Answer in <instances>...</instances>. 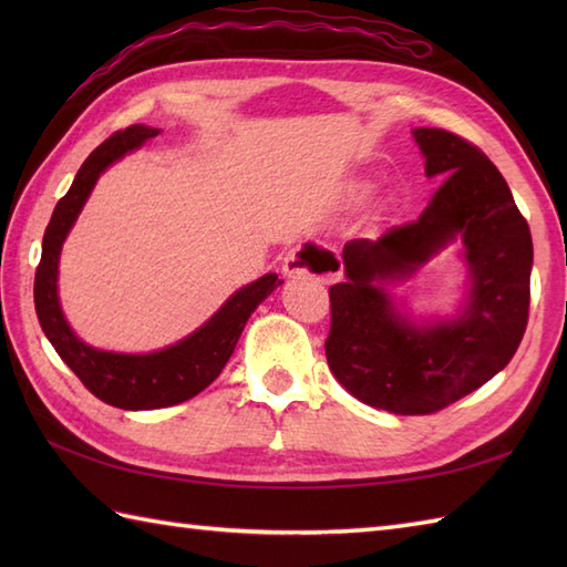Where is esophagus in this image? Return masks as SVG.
I'll use <instances>...</instances> for the list:
<instances>
[{
  "mask_svg": "<svg viewBox=\"0 0 567 567\" xmlns=\"http://www.w3.org/2000/svg\"><path fill=\"white\" fill-rule=\"evenodd\" d=\"M282 272L285 277H302V275H317V277H327L331 275L327 265H317L315 256H311V250L307 246H295L290 248V252L285 256L282 262Z\"/></svg>",
  "mask_w": 567,
  "mask_h": 567,
  "instance_id": "esophagus-1",
  "label": "esophagus"
}]
</instances>
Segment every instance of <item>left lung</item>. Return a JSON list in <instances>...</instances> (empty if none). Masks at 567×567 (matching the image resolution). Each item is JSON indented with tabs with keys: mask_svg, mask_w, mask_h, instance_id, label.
<instances>
[{
	"mask_svg": "<svg viewBox=\"0 0 567 567\" xmlns=\"http://www.w3.org/2000/svg\"><path fill=\"white\" fill-rule=\"evenodd\" d=\"M426 175L443 177L419 219L343 248L346 282L329 287V368L343 388L392 414H433L477 390L519 348L532 302V231L512 192L475 143L416 128ZM457 233L474 290L464 317L412 328L379 287L411 274Z\"/></svg>",
	"mask_w": 567,
	"mask_h": 567,
	"instance_id": "8db88e82",
	"label": "left lung"
}]
</instances>
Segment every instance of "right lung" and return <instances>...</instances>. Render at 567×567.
<instances>
[{"instance_id":"1","label":"right lung","mask_w":567,"mask_h":567,"mask_svg":"<svg viewBox=\"0 0 567 567\" xmlns=\"http://www.w3.org/2000/svg\"><path fill=\"white\" fill-rule=\"evenodd\" d=\"M158 134V128L134 124L124 131H116L102 146L90 153V158L82 163L75 175V183L68 189V195L55 204L51 221L45 226L43 252L33 282L35 315H39L41 329L48 336V341L53 343L58 355L65 360V365L75 372L80 382L97 400L118 409H131V412L179 404L199 394L204 388H209L219 378L228 358H231L248 317L277 285H282L275 272L262 275L260 280L250 282L228 299L199 331L187 336L185 341L165 348V351L148 355L94 351L70 331L58 305L55 285L63 240L104 167Z\"/></svg>"}]
</instances>
